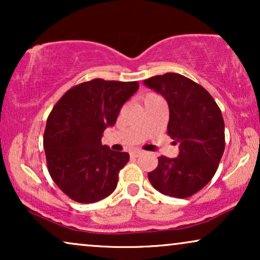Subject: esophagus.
Listing matches in <instances>:
<instances>
[{
    "label": "esophagus",
    "instance_id": "obj_1",
    "mask_svg": "<svg viewBox=\"0 0 260 260\" xmlns=\"http://www.w3.org/2000/svg\"><path fill=\"white\" fill-rule=\"evenodd\" d=\"M131 157H140L141 155H143V151H141V150H136V151H133L131 152Z\"/></svg>",
    "mask_w": 260,
    "mask_h": 260
}]
</instances>
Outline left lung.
Here are the masks:
<instances>
[{
    "label": "left lung",
    "instance_id": "obj_1",
    "mask_svg": "<svg viewBox=\"0 0 260 260\" xmlns=\"http://www.w3.org/2000/svg\"><path fill=\"white\" fill-rule=\"evenodd\" d=\"M169 106L168 134L179 143V156L158 157L148 173L159 193L184 199L202 189L218 169L225 150V123L218 104L201 85L179 73H166L143 81Z\"/></svg>",
    "mask_w": 260,
    "mask_h": 260
}]
</instances>
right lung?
Segmentation results:
<instances>
[{"label":"right lung","instance_id":"obj_1","mask_svg":"<svg viewBox=\"0 0 260 260\" xmlns=\"http://www.w3.org/2000/svg\"><path fill=\"white\" fill-rule=\"evenodd\" d=\"M138 87L137 81H86L67 91L49 113L44 134L48 172L72 200L92 204L116 189L129 154L103 145L102 137Z\"/></svg>","mask_w":260,"mask_h":260}]
</instances>
